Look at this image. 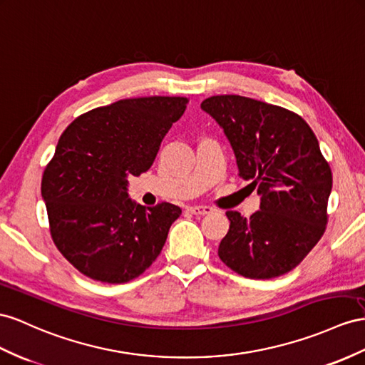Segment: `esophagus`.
I'll use <instances>...</instances> for the list:
<instances>
[{
  "mask_svg": "<svg viewBox=\"0 0 365 365\" xmlns=\"http://www.w3.org/2000/svg\"><path fill=\"white\" fill-rule=\"evenodd\" d=\"M188 211L191 214H195V216H205V214H211L214 210L211 207H202V205H197V207H188Z\"/></svg>",
  "mask_w": 365,
  "mask_h": 365,
  "instance_id": "34e87169",
  "label": "esophagus"
}]
</instances>
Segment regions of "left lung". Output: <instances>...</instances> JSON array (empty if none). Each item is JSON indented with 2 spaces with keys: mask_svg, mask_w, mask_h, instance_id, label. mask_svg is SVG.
Listing matches in <instances>:
<instances>
[{
  "mask_svg": "<svg viewBox=\"0 0 365 365\" xmlns=\"http://www.w3.org/2000/svg\"><path fill=\"white\" fill-rule=\"evenodd\" d=\"M200 108L223 129L239 175L260 195L250 219L227 212L230 230L219 257L251 279L288 273L325 231L333 177L319 142L304 118L264 101L216 96Z\"/></svg>",
  "mask_w": 365,
  "mask_h": 365,
  "instance_id": "left-lung-1",
  "label": "left lung"
}]
</instances>
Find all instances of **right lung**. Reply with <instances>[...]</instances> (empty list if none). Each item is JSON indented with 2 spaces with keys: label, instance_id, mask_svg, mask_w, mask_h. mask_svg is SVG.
Masks as SVG:
<instances>
[{
  "label": "right lung",
  "instance_id": "right-lung-1",
  "mask_svg": "<svg viewBox=\"0 0 365 365\" xmlns=\"http://www.w3.org/2000/svg\"><path fill=\"white\" fill-rule=\"evenodd\" d=\"M183 97L118 100L66 128L41 180L51 235L85 276L123 284L142 274L165 245L182 210L143 207L129 197L128 177L146 173L163 137L186 109Z\"/></svg>",
  "mask_w": 365,
  "mask_h": 365
}]
</instances>
